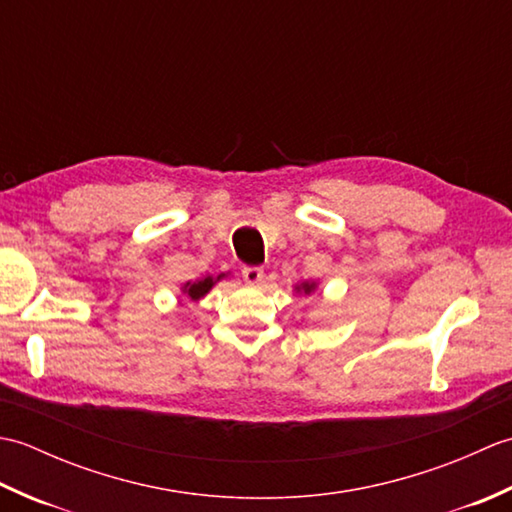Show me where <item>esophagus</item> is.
<instances>
[{
    "instance_id": "1",
    "label": "esophagus",
    "mask_w": 512,
    "mask_h": 512,
    "mask_svg": "<svg viewBox=\"0 0 512 512\" xmlns=\"http://www.w3.org/2000/svg\"><path fill=\"white\" fill-rule=\"evenodd\" d=\"M242 277H244L246 284H250V286L262 284V279H264V268H259V266H246V268L242 270Z\"/></svg>"
}]
</instances>
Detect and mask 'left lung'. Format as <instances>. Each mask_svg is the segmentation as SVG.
I'll use <instances>...</instances> for the list:
<instances>
[{
    "label": "left lung",
    "instance_id": "1",
    "mask_svg": "<svg viewBox=\"0 0 512 512\" xmlns=\"http://www.w3.org/2000/svg\"><path fill=\"white\" fill-rule=\"evenodd\" d=\"M314 288H317L314 281H303L301 286H297V292H306V295H310V292H314Z\"/></svg>",
    "mask_w": 512,
    "mask_h": 512
}]
</instances>
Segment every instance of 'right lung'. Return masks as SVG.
Segmentation results:
<instances>
[{"instance_id": "right-lung-1", "label": "right lung", "mask_w": 512, "mask_h": 512, "mask_svg": "<svg viewBox=\"0 0 512 512\" xmlns=\"http://www.w3.org/2000/svg\"><path fill=\"white\" fill-rule=\"evenodd\" d=\"M222 277H226V275H217V277H211V275H206V277H202V279H198V281H189V284H184L182 286V292L184 295H187L191 301H198V299H202L206 292H209L213 286H215V281H220Z\"/></svg>"}]
</instances>
